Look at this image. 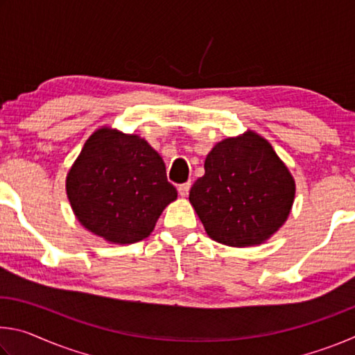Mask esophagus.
Masks as SVG:
<instances>
[{
  "label": "esophagus",
  "mask_w": 355,
  "mask_h": 355,
  "mask_svg": "<svg viewBox=\"0 0 355 355\" xmlns=\"http://www.w3.org/2000/svg\"><path fill=\"white\" fill-rule=\"evenodd\" d=\"M189 188H191V183L180 184L178 186V194L182 196V197H186V196H188V192H189Z\"/></svg>",
  "instance_id": "esophagus-1"
}]
</instances>
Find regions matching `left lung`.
<instances>
[{"instance_id":"obj_1","label":"left lung","mask_w":355,"mask_h":355,"mask_svg":"<svg viewBox=\"0 0 355 355\" xmlns=\"http://www.w3.org/2000/svg\"><path fill=\"white\" fill-rule=\"evenodd\" d=\"M189 202L216 243L250 248L266 243L291 213L296 182L271 144L255 131L216 144Z\"/></svg>"}]
</instances>
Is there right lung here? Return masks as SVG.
<instances>
[{
    "label": "right lung",
    "instance_id": "1",
    "mask_svg": "<svg viewBox=\"0 0 355 355\" xmlns=\"http://www.w3.org/2000/svg\"><path fill=\"white\" fill-rule=\"evenodd\" d=\"M65 191L80 224L111 244L150 236L164 208L177 200L159 153L139 135L100 127L67 172Z\"/></svg>",
    "mask_w": 355,
    "mask_h": 355
}]
</instances>
